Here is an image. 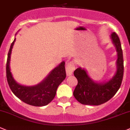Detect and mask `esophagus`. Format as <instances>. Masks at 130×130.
Wrapping results in <instances>:
<instances>
[{
    "label": "esophagus",
    "mask_w": 130,
    "mask_h": 130,
    "mask_svg": "<svg viewBox=\"0 0 130 130\" xmlns=\"http://www.w3.org/2000/svg\"><path fill=\"white\" fill-rule=\"evenodd\" d=\"M74 69H75V66H74V63L72 62H69L67 64L66 66V74L67 76H70V75H72V72L74 71Z\"/></svg>",
    "instance_id": "esophagus-1"
}]
</instances>
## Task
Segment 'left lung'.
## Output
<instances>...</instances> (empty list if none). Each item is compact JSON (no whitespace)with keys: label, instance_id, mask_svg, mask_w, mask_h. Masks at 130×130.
<instances>
[{"label":"left lung","instance_id":"left-lung-1","mask_svg":"<svg viewBox=\"0 0 130 130\" xmlns=\"http://www.w3.org/2000/svg\"><path fill=\"white\" fill-rule=\"evenodd\" d=\"M110 37L117 51L115 74L107 81L97 82L90 77L85 69L77 68L74 72L78 83L73 94L80 104L91 105H101L112 99L120 88L124 72L123 51L118 35L112 32Z\"/></svg>","mask_w":130,"mask_h":130}]
</instances>
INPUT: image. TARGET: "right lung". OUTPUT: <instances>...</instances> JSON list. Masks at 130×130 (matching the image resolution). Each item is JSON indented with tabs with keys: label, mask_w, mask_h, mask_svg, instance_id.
<instances>
[{
	"label": "right lung",
	"mask_w": 130,
	"mask_h": 130,
	"mask_svg": "<svg viewBox=\"0 0 130 130\" xmlns=\"http://www.w3.org/2000/svg\"><path fill=\"white\" fill-rule=\"evenodd\" d=\"M15 41L16 38L11 45L6 63V76L10 89L16 97L28 105L36 107L47 105L53 100L58 87L66 77L65 61H61L39 84L21 85L15 80L10 69L11 52Z\"/></svg>",
	"instance_id": "obj_1"
}]
</instances>
